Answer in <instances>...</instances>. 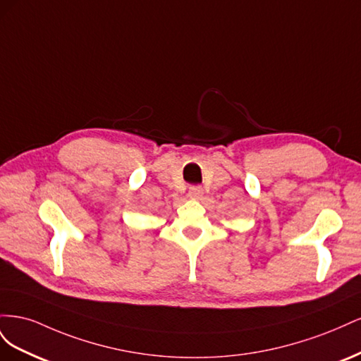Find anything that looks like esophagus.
<instances>
[{
	"label": "esophagus",
	"mask_w": 361,
	"mask_h": 361,
	"mask_svg": "<svg viewBox=\"0 0 361 361\" xmlns=\"http://www.w3.org/2000/svg\"><path fill=\"white\" fill-rule=\"evenodd\" d=\"M188 195H190L191 199L197 200V199H200L202 195H203V190H202V187H191L190 191H188Z\"/></svg>",
	"instance_id": "esophagus-1"
}]
</instances>
